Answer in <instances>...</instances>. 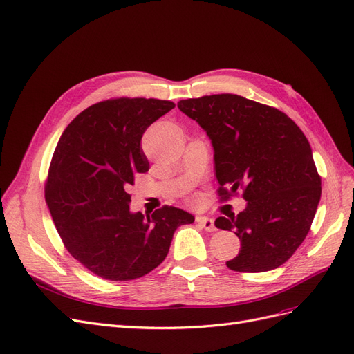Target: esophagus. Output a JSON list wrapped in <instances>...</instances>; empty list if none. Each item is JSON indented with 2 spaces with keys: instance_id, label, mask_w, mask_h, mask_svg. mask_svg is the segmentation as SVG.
Instances as JSON below:
<instances>
[{
  "instance_id": "1",
  "label": "esophagus",
  "mask_w": 354,
  "mask_h": 354,
  "mask_svg": "<svg viewBox=\"0 0 354 354\" xmlns=\"http://www.w3.org/2000/svg\"><path fill=\"white\" fill-rule=\"evenodd\" d=\"M196 223L201 224V226L205 229L207 232H214L216 230V224H214L212 218L208 217H196Z\"/></svg>"
}]
</instances>
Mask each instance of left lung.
Listing matches in <instances>:
<instances>
[{"label":"left lung","instance_id":"8db88e82","mask_svg":"<svg viewBox=\"0 0 354 354\" xmlns=\"http://www.w3.org/2000/svg\"><path fill=\"white\" fill-rule=\"evenodd\" d=\"M177 106L211 138L220 201L238 192L246 201L236 217L216 220V227L241 239L239 254L226 266L242 273L282 266L306 239L322 194L304 133L279 109L238 94Z\"/></svg>","mask_w":354,"mask_h":354}]
</instances>
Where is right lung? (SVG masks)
Here are the masks:
<instances>
[{
  "mask_svg": "<svg viewBox=\"0 0 354 354\" xmlns=\"http://www.w3.org/2000/svg\"><path fill=\"white\" fill-rule=\"evenodd\" d=\"M169 100L118 97L82 111L63 131L46 181V202L65 248L103 279L133 281L165 260L176 229L192 214L164 205L131 212L140 147L147 127L174 108Z\"/></svg>",
  "mask_w": 354,
  "mask_h": 354,
  "instance_id": "1",
  "label": "right lung"
}]
</instances>
